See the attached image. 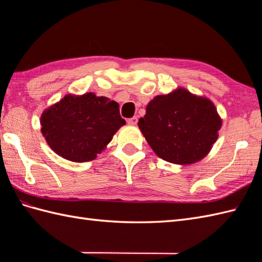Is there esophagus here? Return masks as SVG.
I'll return each mask as SVG.
<instances>
[{
  "instance_id": "esophagus-1",
  "label": "esophagus",
  "mask_w": 262,
  "mask_h": 262,
  "mask_svg": "<svg viewBox=\"0 0 262 262\" xmlns=\"http://www.w3.org/2000/svg\"><path fill=\"white\" fill-rule=\"evenodd\" d=\"M137 121H138L137 117H132V118H129V119L127 120V122H128V124H129V125H136Z\"/></svg>"
}]
</instances>
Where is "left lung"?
<instances>
[{
  "mask_svg": "<svg viewBox=\"0 0 262 262\" xmlns=\"http://www.w3.org/2000/svg\"><path fill=\"white\" fill-rule=\"evenodd\" d=\"M138 127L159 158L186 165L209 153L222 119L209 99L178 88L149 101Z\"/></svg>",
  "mask_w": 262,
  "mask_h": 262,
  "instance_id": "left-lung-1",
  "label": "left lung"
}]
</instances>
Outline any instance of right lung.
Returning a JSON list of instances; mask_svg holds the SVG:
<instances>
[{
  "mask_svg": "<svg viewBox=\"0 0 262 262\" xmlns=\"http://www.w3.org/2000/svg\"><path fill=\"white\" fill-rule=\"evenodd\" d=\"M119 104L92 92L68 94L43 111L41 133L53 151L73 162L97 158L121 126Z\"/></svg>",
  "mask_w": 262,
  "mask_h": 262,
  "instance_id": "obj_1",
  "label": "right lung"
}]
</instances>
